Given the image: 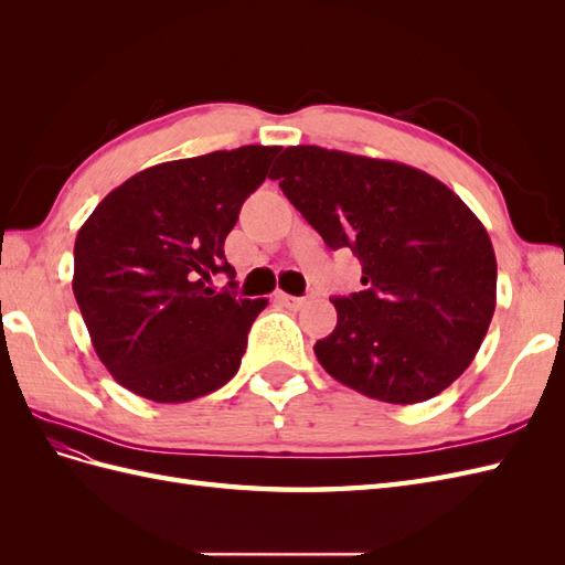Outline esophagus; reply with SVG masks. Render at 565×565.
Masks as SVG:
<instances>
[{
  "label": "esophagus",
  "mask_w": 565,
  "mask_h": 565,
  "mask_svg": "<svg viewBox=\"0 0 565 565\" xmlns=\"http://www.w3.org/2000/svg\"><path fill=\"white\" fill-rule=\"evenodd\" d=\"M278 299L287 306V309H295V311H299L301 306H306V299L303 297H292V295H278Z\"/></svg>",
  "instance_id": "obj_1"
}]
</instances>
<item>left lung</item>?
Wrapping results in <instances>:
<instances>
[{"mask_svg":"<svg viewBox=\"0 0 565 565\" xmlns=\"http://www.w3.org/2000/svg\"><path fill=\"white\" fill-rule=\"evenodd\" d=\"M330 249L349 247L365 285L332 299L337 328L316 358L367 398L429 401L481 349L498 299L486 226L446 183L403 162L289 146L273 169Z\"/></svg>","mask_w":565,"mask_h":565,"instance_id":"left-lung-1","label":"left lung"}]
</instances>
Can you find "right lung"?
<instances>
[{
    "label": "right lung",
    "mask_w": 565,
    "mask_h": 565,
    "mask_svg": "<svg viewBox=\"0 0 565 565\" xmlns=\"http://www.w3.org/2000/svg\"><path fill=\"white\" fill-rule=\"evenodd\" d=\"M278 152L243 146L148 167L84 221L73 292L100 363L136 396L185 403L241 367L268 299L216 292L212 278L235 276L226 235Z\"/></svg>",
    "instance_id": "add662e5"
}]
</instances>
